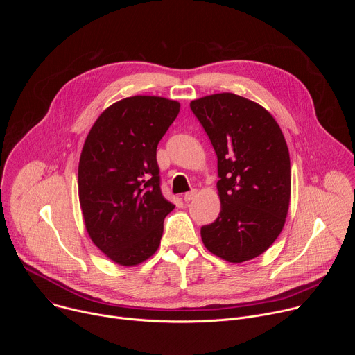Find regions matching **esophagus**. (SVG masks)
I'll list each match as a JSON object with an SVG mask.
<instances>
[{"mask_svg": "<svg viewBox=\"0 0 355 355\" xmlns=\"http://www.w3.org/2000/svg\"><path fill=\"white\" fill-rule=\"evenodd\" d=\"M196 193H198V192L193 189V191H191V192L184 193V196H182V198H184V200H185V202H189V200H192V199L196 196Z\"/></svg>", "mask_w": 355, "mask_h": 355, "instance_id": "34e87169", "label": "esophagus"}]
</instances>
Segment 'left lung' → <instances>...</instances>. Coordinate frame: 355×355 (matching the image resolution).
I'll list each match as a JSON object with an SVG mask.
<instances>
[{"label":"left lung","instance_id":"obj_1","mask_svg":"<svg viewBox=\"0 0 355 355\" xmlns=\"http://www.w3.org/2000/svg\"><path fill=\"white\" fill-rule=\"evenodd\" d=\"M218 156V219L200 227L204 245L227 263L261 256L284 229L291 160L274 116L248 98L220 92L191 101Z\"/></svg>","mask_w":355,"mask_h":355}]
</instances>
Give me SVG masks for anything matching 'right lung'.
Returning <instances> with one entry per match:
<instances>
[{
	"label": "right lung",
	"mask_w": 355,
	"mask_h": 355,
	"mask_svg": "<svg viewBox=\"0 0 355 355\" xmlns=\"http://www.w3.org/2000/svg\"><path fill=\"white\" fill-rule=\"evenodd\" d=\"M180 107L163 96H128L101 114L85 137L78 163L85 230L118 266H139L160 245L174 205L162 195L156 151Z\"/></svg>",
	"instance_id": "add662e5"
}]
</instances>
